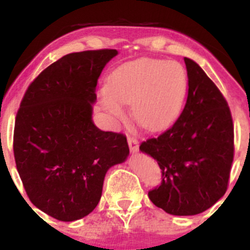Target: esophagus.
I'll return each mask as SVG.
<instances>
[{
    "mask_svg": "<svg viewBox=\"0 0 250 250\" xmlns=\"http://www.w3.org/2000/svg\"><path fill=\"white\" fill-rule=\"evenodd\" d=\"M127 143H129V147L132 152H136L139 150V141L138 139L134 136H127Z\"/></svg>",
    "mask_w": 250,
    "mask_h": 250,
    "instance_id": "34e87169",
    "label": "esophagus"
}]
</instances>
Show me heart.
I'll list each match as a JSON object with an SVG mask.
<instances>
[{
	"mask_svg": "<svg viewBox=\"0 0 250 250\" xmlns=\"http://www.w3.org/2000/svg\"><path fill=\"white\" fill-rule=\"evenodd\" d=\"M187 90L188 76L180 63L139 59L124 63L110 75L101 91V105L114 118L123 119V104H129L136 123L156 131L178 119Z\"/></svg>",
	"mask_w": 250,
	"mask_h": 250,
	"instance_id": "obj_1",
	"label": "heart"
}]
</instances>
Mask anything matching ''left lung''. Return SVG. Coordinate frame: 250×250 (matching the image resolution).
Returning a JSON list of instances; mask_svg holds the SVG:
<instances>
[{"mask_svg":"<svg viewBox=\"0 0 250 250\" xmlns=\"http://www.w3.org/2000/svg\"><path fill=\"white\" fill-rule=\"evenodd\" d=\"M184 61L189 89L182 114L167 131L140 144L163 174L150 200L173 215H195L213 207L228 189L234 158L228 103L198 63Z\"/></svg>","mask_w":250,"mask_h":250,"instance_id":"left-lung-1","label":"left lung"}]
</instances>
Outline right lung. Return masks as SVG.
Wrapping results in <instances>:
<instances>
[{
    "instance_id": "add662e5",
    "label": "right lung",
    "mask_w": 250,
    "mask_h": 250,
    "mask_svg": "<svg viewBox=\"0 0 250 250\" xmlns=\"http://www.w3.org/2000/svg\"><path fill=\"white\" fill-rule=\"evenodd\" d=\"M118 51L74 52L51 63L26 90L15 121L13 154L28 199L61 222L94 210L111 167L126 160L121 132L92 123L95 89Z\"/></svg>"
}]
</instances>
